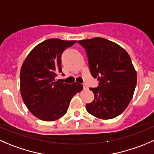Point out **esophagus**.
I'll return each mask as SVG.
<instances>
[{
	"label": "esophagus",
	"instance_id": "1",
	"mask_svg": "<svg viewBox=\"0 0 154 154\" xmlns=\"http://www.w3.org/2000/svg\"><path fill=\"white\" fill-rule=\"evenodd\" d=\"M83 89H88V86L86 84H83Z\"/></svg>",
	"mask_w": 154,
	"mask_h": 154
}]
</instances>
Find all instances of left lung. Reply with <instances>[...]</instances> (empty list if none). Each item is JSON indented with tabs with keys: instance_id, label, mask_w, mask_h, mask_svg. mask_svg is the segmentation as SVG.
Segmentation results:
<instances>
[{
	"instance_id": "left-lung-1",
	"label": "left lung",
	"mask_w": 154,
	"mask_h": 154,
	"mask_svg": "<svg viewBox=\"0 0 154 154\" xmlns=\"http://www.w3.org/2000/svg\"><path fill=\"white\" fill-rule=\"evenodd\" d=\"M86 50L91 74L99 81L90 88L94 100L86 110L101 120L121 114L133 96L137 73L127 52L117 44L101 37L79 41Z\"/></svg>"
}]
</instances>
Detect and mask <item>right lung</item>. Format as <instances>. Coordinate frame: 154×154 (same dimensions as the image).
I'll return each mask as SVG.
<instances>
[{
  "label": "right lung",
  "mask_w": 154,
  "mask_h": 154,
  "mask_svg": "<svg viewBox=\"0 0 154 154\" xmlns=\"http://www.w3.org/2000/svg\"><path fill=\"white\" fill-rule=\"evenodd\" d=\"M76 41L52 38L36 46L27 56L20 71V92L27 108L37 118L55 121L66 113L74 95L83 85L56 81L62 72V54Z\"/></svg>",
  "instance_id": "add662e5"
}]
</instances>
